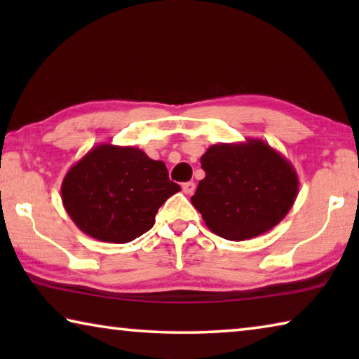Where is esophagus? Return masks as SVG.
<instances>
[{"label":"esophagus","instance_id":"34e87169","mask_svg":"<svg viewBox=\"0 0 359 359\" xmlns=\"http://www.w3.org/2000/svg\"><path fill=\"white\" fill-rule=\"evenodd\" d=\"M194 188H196V185H194L193 182H185V184L182 185V190H184L185 194H193Z\"/></svg>","mask_w":359,"mask_h":359}]
</instances>
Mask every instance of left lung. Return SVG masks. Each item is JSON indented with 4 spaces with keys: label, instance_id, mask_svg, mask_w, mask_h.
Masks as SVG:
<instances>
[{
    "label": "left lung",
    "instance_id": "1",
    "mask_svg": "<svg viewBox=\"0 0 359 359\" xmlns=\"http://www.w3.org/2000/svg\"><path fill=\"white\" fill-rule=\"evenodd\" d=\"M201 166L205 177L191 203L205 226L228 241L267 233L287 217L299 191L294 166L261 139L210 145Z\"/></svg>",
    "mask_w": 359,
    "mask_h": 359
}]
</instances>
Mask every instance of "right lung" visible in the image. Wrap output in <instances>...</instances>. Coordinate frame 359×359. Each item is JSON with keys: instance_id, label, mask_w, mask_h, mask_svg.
<instances>
[{"instance_id": "1", "label": "right lung", "mask_w": 359, "mask_h": 359, "mask_svg": "<svg viewBox=\"0 0 359 359\" xmlns=\"http://www.w3.org/2000/svg\"><path fill=\"white\" fill-rule=\"evenodd\" d=\"M180 187L166 165L131 145L102 142L69 168L62 182L65 210L90 238L126 244L154 226L158 209Z\"/></svg>"}]
</instances>
